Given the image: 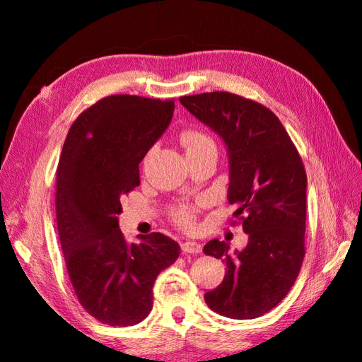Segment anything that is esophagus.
<instances>
[{
    "label": "esophagus",
    "mask_w": 362,
    "mask_h": 362,
    "mask_svg": "<svg viewBox=\"0 0 362 362\" xmlns=\"http://www.w3.org/2000/svg\"><path fill=\"white\" fill-rule=\"evenodd\" d=\"M182 252L185 255H198L202 252V247L198 242H192V240H187L182 244Z\"/></svg>",
    "instance_id": "esophagus-1"
}]
</instances>
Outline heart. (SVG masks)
<instances>
[{"label":"heart","instance_id":"b5f03b06","mask_svg":"<svg viewBox=\"0 0 362 362\" xmlns=\"http://www.w3.org/2000/svg\"><path fill=\"white\" fill-rule=\"evenodd\" d=\"M182 146L185 147L188 158H193V156H198L206 152H216V146L214 137L207 134L206 131L201 129H187L180 134ZM194 212L196 209L193 206H188V204H180V206L174 207L173 210V218L175 223H179L183 228L193 226L194 223Z\"/></svg>","mask_w":362,"mask_h":362}]
</instances>
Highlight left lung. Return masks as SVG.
<instances>
[{
	"label": "left lung",
	"mask_w": 362,
	"mask_h": 362,
	"mask_svg": "<svg viewBox=\"0 0 362 362\" xmlns=\"http://www.w3.org/2000/svg\"><path fill=\"white\" fill-rule=\"evenodd\" d=\"M180 103L225 141L228 201L248 234L247 247L234 255L225 240L204 245V253L226 264L225 279L204 299L223 317L258 318L291 290L304 261V163L279 117L259 103L228 91L182 96Z\"/></svg>",
	"instance_id": "8db88e82"
}]
</instances>
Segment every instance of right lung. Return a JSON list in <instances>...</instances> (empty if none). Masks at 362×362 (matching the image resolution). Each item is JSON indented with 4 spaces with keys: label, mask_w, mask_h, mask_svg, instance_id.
<instances>
[{
    "label": "right lung",
    "mask_w": 362,
    "mask_h": 362,
    "mask_svg": "<svg viewBox=\"0 0 362 362\" xmlns=\"http://www.w3.org/2000/svg\"><path fill=\"white\" fill-rule=\"evenodd\" d=\"M174 100L112 95L76 118L57 168V226L81 305L109 326L141 323L153 284L180 245L168 235L128 244L118 228L120 198L139 185V163L169 127Z\"/></svg>",
    "instance_id": "obj_1"
}]
</instances>
